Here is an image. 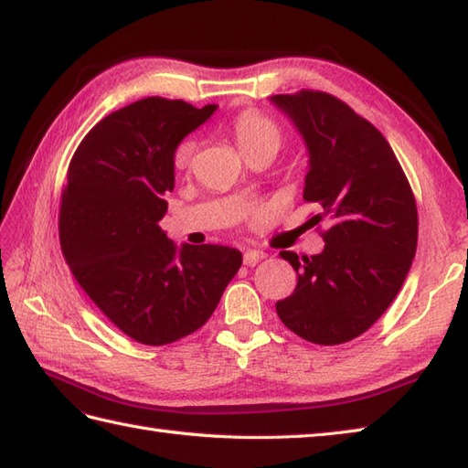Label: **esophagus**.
<instances>
[{"mask_svg": "<svg viewBox=\"0 0 468 468\" xmlns=\"http://www.w3.org/2000/svg\"><path fill=\"white\" fill-rule=\"evenodd\" d=\"M263 257H265L263 251H257V249H249V251H245V255H243V263L247 267H255Z\"/></svg>", "mask_w": 468, "mask_h": 468, "instance_id": "obj_1", "label": "esophagus"}]
</instances>
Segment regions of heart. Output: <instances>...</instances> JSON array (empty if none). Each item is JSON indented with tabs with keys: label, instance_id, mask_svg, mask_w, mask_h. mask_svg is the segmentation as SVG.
<instances>
[{
	"label": "heart",
	"instance_id": "b5f03b06",
	"mask_svg": "<svg viewBox=\"0 0 468 468\" xmlns=\"http://www.w3.org/2000/svg\"><path fill=\"white\" fill-rule=\"evenodd\" d=\"M233 133L235 141L241 154H247L251 149H279L281 144V129L273 119L267 115L247 110L239 113L235 123H233ZM195 155V141L185 139L177 145L176 155H173V163H176L177 169H189L191 161Z\"/></svg>",
	"mask_w": 468,
	"mask_h": 468
}]
</instances>
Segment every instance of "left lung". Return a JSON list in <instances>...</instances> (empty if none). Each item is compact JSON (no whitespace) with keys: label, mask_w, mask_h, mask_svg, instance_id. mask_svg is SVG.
I'll return each mask as SVG.
<instances>
[{"label":"left lung","mask_w":468,"mask_h":468,"mask_svg":"<svg viewBox=\"0 0 468 468\" xmlns=\"http://www.w3.org/2000/svg\"><path fill=\"white\" fill-rule=\"evenodd\" d=\"M305 141L303 199L317 203L313 225L329 221L319 255L283 251L297 287L277 301L292 333L341 345L381 317L405 283L417 251V203L393 149L378 129L323 91L269 97Z\"/></svg>","instance_id":"8db88e82"}]
</instances>
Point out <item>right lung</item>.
<instances>
[{
	"label": "right lung",
	"mask_w": 468,
	"mask_h": 468,
	"mask_svg": "<svg viewBox=\"0 0 468 468\" xmlns=\"http://www.w3.org/2000/svg\"><path fill=\"white\" fill-rule=\"evenodd\" d=\"M217 105L145 97L103 117L73 154L59 243L73 277L117 329L167 345L203 327L243 263L225 245L177 247L161 229L173 155Z\"/></svg>",
	"instance_id": "obj_1"
}]
</instances>
